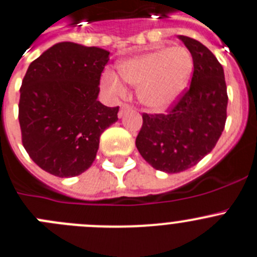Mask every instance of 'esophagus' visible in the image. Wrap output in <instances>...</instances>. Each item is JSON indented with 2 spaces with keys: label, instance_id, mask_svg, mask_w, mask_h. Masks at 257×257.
<instances>
[{
  "label": "esophagus",
  "instance_id": "obj_1",
  "mask_svg": "<svg viewBox=\"0 0 257 257\" xmlns=\"http://www.w3.org/2000/svg\"><path fill=\"white\" fill-rule=\"evenodd\" d=\"M131 110V106L126 105V103H121L120 105V111H119V117H123L124 114H125L126 111H129Z\"/></svg>",
  "mask_w": 257,
  "mask_h": 257
}]
</instances>
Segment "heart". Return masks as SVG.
Listing matches in <instances>:
<instances>
[{
  "mask_svg": "<svg viewBox=\"0 0 257 257\" xmlns=\"http://www.w3.org/2000/svg\"><path fill=\"white\" fill-rule=\"evenodd\" d=\"M124 82L137 87L138 101L152 112H164L174 106L188 87L193 73V57L186 47H159L124 59L117 64ZM102 84L110 93L123 94V82L106 70Z\"/></svg>",
  "mask_w": 257,
  "mask_h": 257,
  "instance_id": "1",
  "label": "heart"
}]
</instances>
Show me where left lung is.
Masks as SVG:
<instances>
[{
  "label": "left lung",
  "instance_id": "8db88e82",
  "mask_svg": "<svg viewBox=\"0 0 257 257\" xmlns=\"http://www.w3.org/2000/svg\"><path fill=\"white\" fill-rule=\"evenodd\" d=\"M178 38L193 57L189 89L168 114H143L136 140L140 154L152 168L180 173L212 151L224 131L228 94L223 66L202 43Z\"/></svg>",
  "mask_w": 257,
  "mask_h": 257
}]
</instances>
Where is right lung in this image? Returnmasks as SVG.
Instances as JSON below:
<instances>
[{"label":"right lung","instance_id":"add662e5","mask_svg":"<svg viewBox=\"0 0 257 257\" xmlns=\"http://www.w3.org/2000/svg\"><path fill=\"white\" fill-rule=\"evenodd\" d=\"M108 55L100 47L60 42L28 68L19 101L23 146L55 177L84 173L96 159L101 134L117 121L119 107L97 100Z\"/></svg>","mask_w":257,"mask_h":257}]
</instances>
